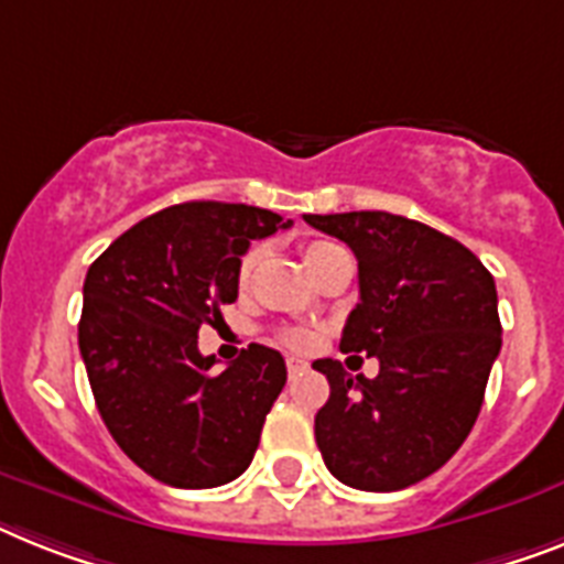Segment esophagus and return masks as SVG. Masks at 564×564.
<instances>
[{
  "mask_svg": "<svg viewBox=\"0 0 564 564\" xmlns=\"http://www.w3.org/2000/svg\"><path fill=\"white\" fill-rule=\"evenodd\" d=\"M305 369H308V362L300 360V357H288V375L296 377V375H302Z\"/></svg>",
  "mask_w": 564,
  "mask_h": 564,
  "instance_id": "1",
  "label": "esophagus"
}]
</instances>
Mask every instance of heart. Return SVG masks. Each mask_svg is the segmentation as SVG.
Returning <instances> with one entry per match:
<instances>
[{
  "instance_id": "obj_1",
  "label": "heart",
  "mask_w": 564,
  "mask_h": 564,
  "mask_svg": "<svg viewBox=\"0 0 564 564\" xmlns=\"http://www.w3.org/2000/svg\"><path fill=\"white\" fill-rule=\"evenodd\" d=\"M337 248L339 245H334V241H325V239L308 241V245H305V264L311 268L316 259H323L325 253H332V250H337ZM259 262H262V248H259V245H253V248L245 250V256L239 259V271H236V282H239L241 291H245V288H250ZM311 339H314V334H311L308 328H285V332H282V343H285L288 348H308Z\"/></svg>"
}]
</instances>
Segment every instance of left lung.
I'll list each match as a JSON object with an SVG mask.
<instances>
[{
    "label": "left lung",
    "mask_w": 564,
    "mask_h": 564,
    "mask_svg": "<svg viewBox=\"0 0 564 564\" xmlns=\"http://www.w3.org/2000/svg\"><path fill=\"white\" fill-rule=\"evenodd\" d=\"M305 221L357 256L360 302L339 348L380 360L375 380L314 362L332 386L316 446L355 490L412 487L458 453L481 412L501 351L496 282L473 250L412 218L360 209Z\"/></svg>",
    "instance_id": "left-lung-1"
}]
</instances>
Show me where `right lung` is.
<instances>
[{"label": "right lung", "instance_id": "obj_1", "mask_svg": "<svg viewBox=\"0 0 564 564\" xmlns=\"http://www.w3.org/2000/svg\"><path fill=\"white\" fill-rule=\"evenodd\" d=\"M291 221L262 207L187 202L143 218L97 256L77 325L106 430L158 481L207 490L253 460L288 380L279 351L250 343L225 371L198 351L239 296V259Z\"/></svg>", "mask_w": 564, "mask_h": 564}]
</instances>
